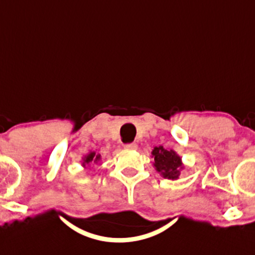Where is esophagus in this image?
Instances as JSON below:
<instances>
[{"mask_svg":"<svg viewBox=\"0 0 255 255\" xmlns=\"http://www.w3.org/2000/svg\"><path fill=\"white\" fill-rule=\"evenodd\" d=\"M125 149L127 150H137V144L136 143H128L125 145Z\"/></svg>","mask_w":255,"mask_h":255,"instance_id":"obj_1","label":"esophagus"}]
</instances>
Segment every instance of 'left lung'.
<instances>
[{"label": "left lung", "instance_id": "obj_1", "mask_svg": "<svg viewBox=\"0 0 255 255\" xmlns=\"http://www.w3.org/2000/svg\"><path fill=\"white\" fill-rule=\"evenodd\" d=\"M152 157L154 158L153 166L155 170L161 174L162 177L168 180H177L183 168L181 157L175 151L167 150L162 145L154 146L152 150Z\"/></svg>", "mask_w": 255, "mask_h": 255}]
</instances>
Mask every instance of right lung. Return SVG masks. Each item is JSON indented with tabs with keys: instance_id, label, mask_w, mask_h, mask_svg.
<instances>
[{
	"instance_id": "add662e5",
	"label": "right lung",
	"mask_w": 255,
	"mask_h": 255,
	"mask_svg": "<svg viewBox=\"0 0 255 255\" xmlns=\"http://www.w3.org/2000/svg\"><path fill=\"white\" fill-rule=\"evenodd\" d=\"M82 166L86 167V166H90V164H97L98 161L101 160V154H97L96 152H89L88 154L85 155L82 159Z\"/></svg>"
}]
</instances>
